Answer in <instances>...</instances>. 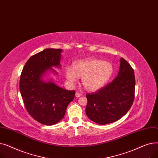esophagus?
<instances>
[{"label":"esophagus","mask_w":158,"mask_h":158,"mask_svg":"<svg viewBox=\"0 0 158 158\" xmlns=\"http://www.w3.org/2000/svg\"><path fill=\"white\" fill-rule=\"evenodd\" d=\"M81 96V94L80 93H79V92L76 93V97H80Z\"/></svg>","instance_id":"34e87169"}]
</instances>
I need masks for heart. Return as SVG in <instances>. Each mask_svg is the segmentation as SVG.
Returning <instances> with one entry per match:
<instances>
[{
  "mask_svg": "<svg viewBox=\"0 0 158 158\" xmlns=\"http://www.w3.org/2000/svg\"><path fill=\"white\" fill-rule=\"evenodd\" d=\"M114 72L111 63L97 59L79 60L65 69V76L70 82H76L78 77L82 78V85L94 92L103 88L110 81Z\"/></svg>",
  "mask_w": 158,
  "mask_h": 158,
  "instance_id": "obj_1",
  "label": "heart"
}]
</instances>
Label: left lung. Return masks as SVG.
Instances as JSON below:
<instances>
[{
    "label": "left lung",
    "instance_id": "left-lung-1",
    "mask_svg": "<svg viewBox=\"0 0 158 158\" xmlns=\"http://www.w3.org/2000/svg\"><path fill=\"white\" fill-rule=\"evenodd\" d=\"M135 77L133 69L123 58L117 76L97 92L87 94V117L94 122L106 125L120 119L130 110L133 103Z\"/></svg>",
    "mask_w": 158,
    "mask_h": 158
}]
</instances>
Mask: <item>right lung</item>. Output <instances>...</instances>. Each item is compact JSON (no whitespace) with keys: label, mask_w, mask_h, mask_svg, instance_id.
Masks as SVG:
<instances>
[{"label":"right lung","mask_w":158,"mask_h":158,"mask_svg":"<svg viewBox=\"0 0 158 158\" xmlns=\"http://www.w3.org/2000/svg\"><path fill=\"white\" fill-rule=\"evenodd\" d=\"M62 52L61 48H48L33 55L20 76V92L25 107L33 118L46 126H52L63 119L76 93L57 86L49 77L51 73L58 75L52 67L61 68Z\"/></svg>","instance_id":"right-lung-1"}]
</instances>
